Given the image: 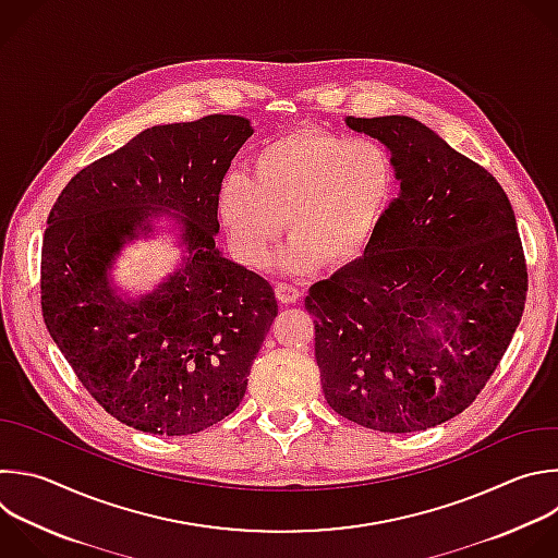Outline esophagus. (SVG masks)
<instances>
[{
	"label": "esophagus",
	"instance_id": "1",
	"mask_svg": "<svg viewBox=\"0 0 558 558\" xmlns=\"http://www.w3.org/2000/svg\"><path fill=\"white\" fill-rule=\"evenodd\" d=\"M276 298L282 302V304H293L302 298V291L293 284H287V282H278L276 284Z\"/></svg>",
	"mask_w": 558,
	"mask_h": 558
}]
</instances>
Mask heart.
Segmentation results:
<instances>
[{"mask_svg": "<svg viewBox=\"0 0 558 558\" xmlns=\"http://www.w3.org/2000/svg\"><path fill=\"white\" fill-rule=\"evenodd\" d=\"M390 150L365 137L324 129H298L263 144L250 177L228 174L217 193L219 221L230 250L245 267H258L278 236H293L280 267L308 274L356 263L377 239L397 197Z\"/></svg>", "mask_w": 558, "mask_h": 558, "instance_id": "obj_1", "label": "heart"}]
</instances>
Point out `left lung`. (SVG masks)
<instances>
[{
  "label": "left lung",
  "mask_w": 558,
  "mask_h": 558,
  "mask_svg": "<svg viewBox=\"0 0 558 558\" xmlns=\"http://www.w3.org/2000/svg\"><path fill=\"white\" fill-rule=\"evenodd\" d=\"M379 140L401 193L352 265L308 289L328 405L386 434L436 427L484 390L523 313L527 271L497 179L408 116L345 118Z\"/></svg>",
  "instance_id": "obj_1"
}]
</instances>
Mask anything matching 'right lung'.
Returning <instances> with one entry per match:
<instances>
[{
  "instance_id": "obj_1",
  "label": "right lung",
  "mask_w": 558,
  "mask_h": 558,
  "mask_svg": "<svg viewBox=\"0 0 558 558\" xmlns=\"http://www.w3.org/2000/svg\"><path fill=\"white\" fill-rule=\"evenodd\" d=\"M252 133L247 118L221 113L144 129L74 174L48 217L46 326L85 390L133 429L197 434L245 397L278 302L215 236L219 185ZM159 216L175 223L184 256L150 294L124 296L110 267Z\"/></svg>"
}]
</instances>
